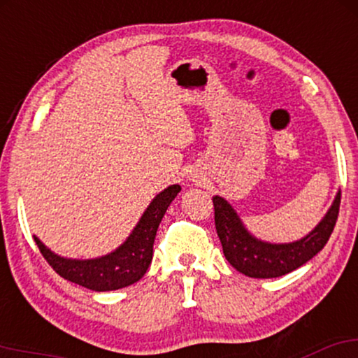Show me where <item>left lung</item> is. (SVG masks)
<instances>
[{"mask_svg": "<svg viewBox=\"0 0 358 358\" xmlns=\"http://www.w3.org/2000/svg\"><path fill=\"white\" fill-rule=\"evenodd\" d=\"M212 201L215 208V229L225 258L241 275L264 280L294 271L326 247L338 215L341 190L322 220L303 238L289 243H270L257 238L224 197L215 196Z\"/></svg>", "mask_w": 358, "mask_h": 358, "instance_id": "obj_1", "label": "left lung"}]
</instances>
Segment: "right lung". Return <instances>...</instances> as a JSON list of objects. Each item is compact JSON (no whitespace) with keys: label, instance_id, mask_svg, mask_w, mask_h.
<instances>
[{"label":"right lung","instance_id":"add662e5","mask_svg":"<svg viewBox=\"0 0 358 358\" xmlns=\"http://www.w3.org/2000/svg\"><path fill=\"white\" fill-rule=\"evenodd\" d=\"M180 192V185L173 184L161 190L143 212L131 234L113 252L99 258H64L34 235L36 245L43 257L64 280L76 282L92 291H115L141 280L152 259V245L156 231L166 210Z\"/></svg>","mask_w":358,"mask_h":358}]
</instances>
